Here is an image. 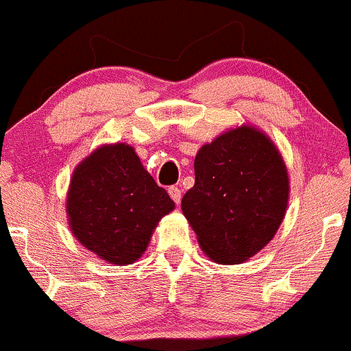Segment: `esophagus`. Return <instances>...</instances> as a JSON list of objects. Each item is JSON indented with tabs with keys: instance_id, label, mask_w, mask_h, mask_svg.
Returning <instances> with one entry per match:
<instances>
[{
	"instance_id": "esophagus-1",
	"label": "esophagus",
	"mask_w": 351,
	"mask_h": 351,
	"mask_svg": "<svg viewBox=\"0 0 351 351\" xmlns=\"http://www.w3.org/2000/svg\"><path fill=\"white\" fill-rule=\"evenodd\" d=\"M168 193H170L171 199L175 201L176 204H178L180 199H181V189L178 186H170V188H168Z\"/></svg>"
}]
</instances>
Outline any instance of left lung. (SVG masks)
Segmentation results:
<instances>
[{"label": "left lung", "instance_id": "left-lung-1", "mask_svg": "<svg viewBox=\"0 0 351 351\" xmlns=\"http://www.w3.org/2000/svg\"><path fill=\"white\" fill-rule=\"evenodd\" d=\"M289 201V176L267 135L243 125L203 145L195 186L181 209L209 259L241 264L276 236Z\"/></svg>", "mask_w": 351, "mask_h": 351}]
</instances>
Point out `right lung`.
Wrapping results in <instances>:
<instances>
[{
	"mask_svg": "<svg viewBox=\"0 0 351 351\" xmlns=\"http://www.w3.org/2000/svg\"><path fill=\"white\" fill-rule=\"evenodd\" d=\"M72 234L110 264H132L153 229L175 209L167 189L143 168L130 145H102L74 170L67 193Z\"/></svg>",
	"mask_w": 351,
	"mask_h": 351,
	"instance_id": "1",
	"label": "right lung"
}]
</instances>
